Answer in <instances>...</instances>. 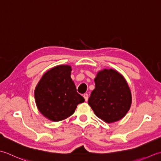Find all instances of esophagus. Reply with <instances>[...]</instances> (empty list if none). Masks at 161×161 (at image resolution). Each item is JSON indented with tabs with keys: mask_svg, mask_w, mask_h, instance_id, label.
<instances>
[{
	"mask_svg": "<svg viewBox=\"0 0 161 161\" xmlns=\"http://www.w3.org/2000/svg\"><path fill=\"white\" fill-rule=\"evenodd\" d=\"M83 97H84L85 101H87L88 100V94L87 93H85V94H83Z\"/></svg>",
	"mask_w": 161,
	"mask_h": 161,
	"instance_id": "1",
	"label": "esophagus"
}]
</instances>
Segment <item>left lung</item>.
I'll list each match as a JSON object with an SVG mask.
<instances>
[{"label": "left lung", "mask_w": 161, "mask_h": 161, "mask_svg": "<svg viewBox=\"0 0 161 161\" xmlns=\"http://www.w3.org/2000/svg\"><path fill=\"white\" fill-rule=\"evenodd\" d=\"M95 89L88 99L94 114L108 123L123 118L129 110L131 94L126 81L117 71L103 69L94 78Z\"/></svg>", "instance_id": "1"}]
</instances>
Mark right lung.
Segmentation results:
<instances>
[{
  "instance_id": "1",
  "label": "right lung",
  "mask_w": 161,
  "mask_h": 161,
  "mask_svg": "<svg viewBox=\"0 0 161 161\" xmlns=\"http://www.w3.org/2000/svg\"><path fill=\"white\" fill-rule=\"evenodd\" d=\"M71 69L60 65L43 75L35 90V99L40 113L54 122L74 114L77 106L85 101L71 78Z\"/></svg>"
}]
</instances>
